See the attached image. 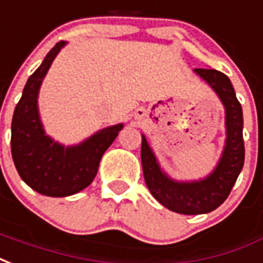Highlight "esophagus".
Listing matches in <instances>:
<instances>
[{
    "instance_id": "1",
    "label": "esophagus",
    "mask_w": 263,
    "mask_h": 263,
    "mask_svg": "<svg viewBox=\"0 0 263 263\" xmlns=\"http://www.w3.org/2000/svg\"><path fill=\"white\" fill-rule=\"evenodd\" d=\"M135 116H137V118H139V117L143 116V110H138V111L135 112Z\"/></svg>"
}]
</instances>
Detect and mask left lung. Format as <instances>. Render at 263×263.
<instances>
[{
    "label": "left lung",
    "mask_w": 263,
    "mask_h": 263,
    "mask_svg": "<svg viewBox=\"0 0 263 263\" xmlns=\"http://www.w3.org/2000/svg\"><path fill=\"white\" fill-rule=\"evenodd\" d=\"M194 72L209 85L224 107V146L212 173L199 180H174L161 168L146 137L142 134L141 159L147 188L164 208L181 215H202L219 208L234 186L246 156L242 108L230 79L211 68H196Z\"/></svg>",
    "instance_id": "8db88e82"
}]
</instances>
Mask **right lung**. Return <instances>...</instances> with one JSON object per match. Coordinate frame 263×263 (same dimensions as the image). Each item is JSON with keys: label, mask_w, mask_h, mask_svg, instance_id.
<instances>
[{"label": "right lung", "mask_w": 263, "mask_h": 263, "mask_svg": "<svg viewBox=\"0 0 263 263\" xmlns=\"http://www.w3.org/2000/svg\"><path fill=\"white\" fill-rule=\"evenodd\" d=\"M67 42L57 43L33 72L15 107L11 151L19 176L32 190L46 196H69L92 184L104 152L124 124L103 128L77 145H62L46 134L39 112V92L52 61Z\"/></svg>", "instance_id": "obj_1"}]
</instances>
